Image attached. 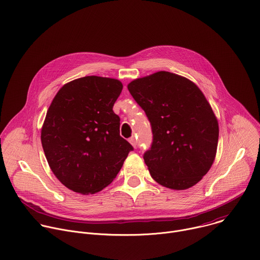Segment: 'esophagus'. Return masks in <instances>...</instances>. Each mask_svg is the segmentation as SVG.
<instances>
[{"label":"esophagus","instance_id":"esophagus-1","mask_svg":"<svg viewBox=\"0 0 260 260\" xmlns=\"http://www.w3.org/2000/svg\"><path fill=\"white\" fill-rule=\"evenodd\" d=\"M129 143H131V144H132V145H133L135 148L137 147V141H136V139H135L134 137L129 139Z\"/></svg>","mask_w":260,"mask_h":260}]
</instances>
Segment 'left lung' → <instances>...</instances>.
I'll return each mask as SVG.
<instances>
[{
  "mask_svg": "<svg viewBox=\"0 0 260 260\" xmlns=\"http://www.w3.org/2000/svg\"><path fill=\"white\" fill-rule=\"evenodd\" d=\"M127 88L151 124L152 144L143 155L151 177L171 189L190 188L212 167L218 145V121L204 93L166 71Z\"/></svg>",
  "mask_w": 260,
  "mask_h": 260,
  "instance_id": "1",
  "label": "left lung"
}]
</instances>
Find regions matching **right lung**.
I'll return each mask as SVG.
<instances>
[{
    "label": "right lung",
    "instance_id": "obj_1",
    "mask_svg": "<svg viewBox=\"0 0 260 260\" xmlns=\"http://www.w3.org/2000/svg\"><path fill=\"white\" fill-rule=\"evenodd\" d=\"M122 87L117 79L86 76L64 84L54 96L41 142L51 171L69 189L101 191L134 150L120 136V118L113 112Z\"/></svg>",
    "mask_w": 260,
    "mask_h": 260
}]
</instances>
